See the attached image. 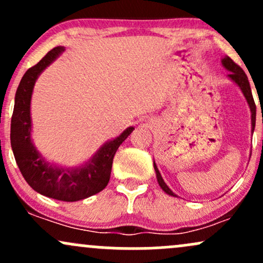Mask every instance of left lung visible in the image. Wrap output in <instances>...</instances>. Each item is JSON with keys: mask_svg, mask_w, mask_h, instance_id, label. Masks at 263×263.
Returning <instances> with one entry per match:
<instances>
[{"mask_svg": "<svg viewBox=\"0 0 263 263\" xmlns=\"http://www.w3.org/2000/svg\"><path fill=\"white\" fill-rule=\"evenodd\" d=\"M221 64L228 71H230V74L228 75V78L231 81H234L236 85L240 87V90L242 91L243 96H245L247 104L250 106V111H251V132L255 131V125H256V105L255 101H253V96H252V91H251V87H250V83L249 79H247V75L245 74V71L240 68L237 64H235L232 62V59L230 57L225 55L224 58L221 59ZM153 167H155L156 171V177H157V182H158L159 186H161L162 190L164 193H167L168 195H172V197H177V194H174L173 192L170 189V186L164 183L163 178L159 173L158 168H157L156 162H153Z\"/></svg>", "mask_w": 263, "mask_h": 263, "instance_id": "left-lung-1", "label": "left lung"}]
</instances>
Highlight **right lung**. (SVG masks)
<instances>
[{"instance_id": "1", "label": "right lung", "mask_w": 263, "mask_h": 263, "mask_svg": "<svg viewBox=\"0 0 263 263\" xmlns=\"http://www.w3.org/2000/svg\"><path fill=\"white\" fill-rule=\"evenodd\" d=\"M65 50L55 47L26 71L14 96L11 121V146L17 165L26 182L44 197L62 201H78L98 194L110 180L114 156L135 127L105 142L89 161L78 167H63L47 161L32 140L31 101L34 84L47 66Z\"/></svg>"}]
</instances>
